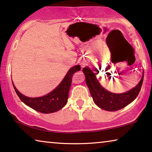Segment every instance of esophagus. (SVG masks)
<instances>
[{
    "label": "esophagus",
    "mask_w": 152,
    "mask_h": 152,
    "mask_svg": "<svg viewBox=\"0 0 152 152\" xmlns=\"http://www.w3.org/2000/svg\"><path fill=\"white\" fill-rule=\"evenodd\" d=\"M82 67H84V64H82Z\"/></svg>",
    "instance_id": "1"
}]
</instances>
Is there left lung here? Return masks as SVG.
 I'll return each instance as SVG.
<instances>
[{
  "mask_svg": "<svg viewBox=\"0 0 152 152\" xmlns=\"http://www.w3.org/2000/svg\"><path fill=\"white\" fill-rule=\"evenodd\" d=\"M83 72L85 75L87 85L95 104L100 108L109 112L121 110L131 103L140 92L144 77L143 74L138 84L129 91L123 94H114L102 87L97 80L96 74L89 67H84Z\"/></svg>",
  "mask_w": 152,
  "mask_h": 152,
  "instance_id": "1",
  "label": "left lung"
}]
</instances>
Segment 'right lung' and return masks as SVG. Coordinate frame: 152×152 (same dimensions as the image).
<instances>
[{"instance_id":"right-lung-1","label":"right lung","mask_w":152,"mask_h":152,"mask_svg":"<svg viewBox=\"0 0 152 152\" xmlns=\"http://www.w3.org/2000/svg\"><path fill=\"white\" fill-rule=\"evenodd\" d=\"M80 69V65L74 66L71 68L66 74L61 84L54 90L42 97H27L19 92L14 84H13V86L17 95L25 104L37 112L43 113V114H50V113H53L60 110L67 103L68 97H69V88L72 84V76L76 72H78Z\"/></svg>"}]
</instances>
